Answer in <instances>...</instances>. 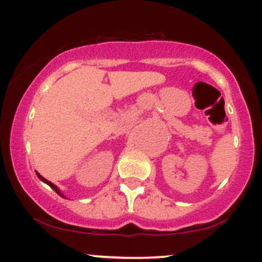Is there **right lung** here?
<instances>
[{"mask_svg": "<svg viewBox=\"0 0 262 262\" xmlns=\"http://www.w3.org/2000/svg\"><path fill=\"white\" fill-rule=\"evenodd\" d=\"M37 176L39 177V179H40V180H41V181H43V182H45V183H47V185H49V186H50V187H52V188L54 189V191H55V192H56V193H58V194H59V196L64 197V196H62V194H61V192H60V191H59V188H58V187H56V186H55V185H54V183H52V182H50V181H48V180H47V179H44V177H43V176H41V175H40V173H38V172H37Z\"/></svg>", "mask_w": 262, "mask_h": 262, "instance_id": "right-lung-1", "label": "right lung"}]
</instances>
